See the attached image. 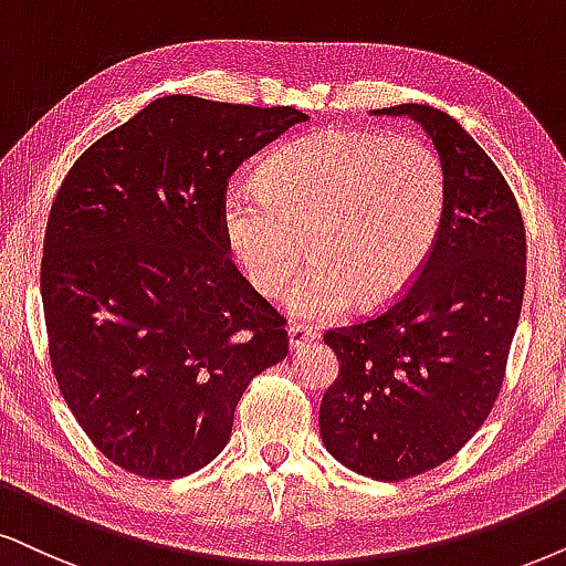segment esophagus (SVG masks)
<instances>
[{"instance_id":"esophagus-1","label":"esophagus","mask_w":566,"mask_h":566,"mask_svg":"<svg viewBox=\"0 0 566 566\" xmlns=\"http://www.w3.org/2000/svg\"><path fill=\"white\" fill-rule=\"evenodd\" d=\"M287 334H290V349H300V347L311 345V342L318 339L316 328L307 326V324H290Z\"/></svg>"}]
</instances>
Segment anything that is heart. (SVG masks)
I'll return each instance as SVG.
<instances>
[{"mask_svg": "<svg viewBox=\"0 0 566 566\" xmlns=\"http://www.w3.org/2000/svg\"><path fill=\"white\" fill-rule=\"evenodd\" d=\"M447 169L426 140L321 130L287 143L261 182L221 196V232L250 287L274 297L292 284L300 316L334 318L349 305L381 307L418 276L441 232Z\"/></svg>", "mask_w": 566, "mask_h": 566, "instance_id": "obj_1", "label": "heart"}]
</instances>
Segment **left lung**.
<instances>
[{
	"label": "left lung",
	"mask_w": 566,
	"mask_h": 566,
	"mask_svg": "<svg viewBox=\"0 0 566 566\" xmlns=\"http://www.w3.org/2000/svg\"><path fill=\"white\" fill-rule=\"evenodd\" d=\"M376 114H405L431 135L447 211L402 295L324 334L339 376L318 426L334 460L395 483L452 460L496 405L525 297L527 240L510 182L460 123L423 104Z\"/></svg>",
	"instance_id": "1"
}]
</instances>
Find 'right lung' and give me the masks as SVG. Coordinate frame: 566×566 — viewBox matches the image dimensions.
Returning a JSON list of instances; mask_svg holds the SVG:
<instances>
[{
    "instance_id": "add662e5",
    "label": "right lung",
    "mask_w": 566,
    "mask_h": 566,
    "mask_svg": "<svg viewBox=\"0 0 566 566\" xmlns=\"http://www.w3.org/2000/svg\"><path fill=\"white\" fill-rule=\"evenodd\" d=\"M305 119L164 96L64 175L41 259L49 357L85 436L127 473L206 468L253 376L287 357V318L227 255L221 196L242 161Z\"/></svg>"
}]
</instances>
